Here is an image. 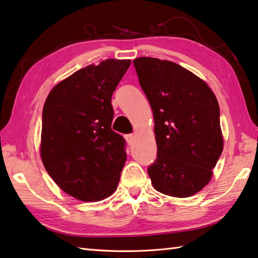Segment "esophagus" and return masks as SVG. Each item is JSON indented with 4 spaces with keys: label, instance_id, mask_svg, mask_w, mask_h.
<instances>
[{
    "label": "esophagus",
    "instance_id": "obj_1",
    "mask_svg": "<svg viewBox=\"0 0 258 258\" xmlns=\"http://www.w3.org/2000/svg\"><path fill=\"white\" fill-rule=\"evenodd\" d=\"M125 139H127L128 144L131 145V144H133V142H134V139H135V135L134 134H129V135L125 136Z\"/></svg>",
    "mask_w": 258,
    "mask_h": 258
}]
</instances>
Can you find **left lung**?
Returning <instances> with one entry per match:
<instances>
[{
    "mask_svg": "<svg viewBox=\"0 0 258 258\" xmlns=\"http://www.w3.org/2000/svg\"><path fill=\"white\" fill-rule=\"evenodd\" d=\"M134 65L154 114L157 158L147 169L153 186L166 196L191 197L210 181L222 153L216 95L173 61L139 57Z\"/></svg>",
    "mask_w": 258,
    "mask_h": 258,
    "instance_id": "8db88e82",
    "label": "left lung"
}]
</instances>
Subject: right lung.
<instances>
[{
  "label": "right lung",
  "instance_id": "obj_1",
  "mask_svg": "<svg viewBox=\"0 0 258 258\" xmlns=\"http://www.w3.org/2000/svg\"><path fill=\"white\" fill-rule=\"evenodd\" d=\"M129 59L89 65L58 83L42 110L41 160L62 191L81 201H100L118 186L125 140L111 129V98Z\"/></svg>",
  "mask_w": 258,
  "mask_h": 258
}]
</instances>
